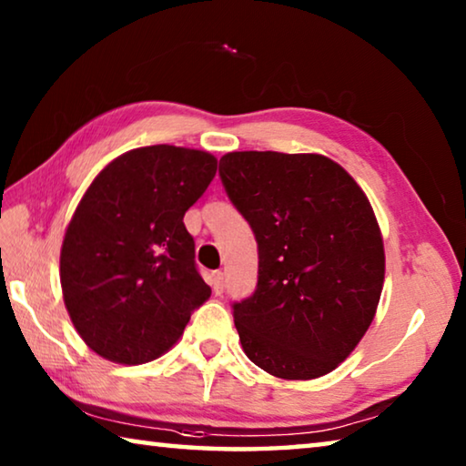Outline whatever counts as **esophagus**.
<instances>
[{
  "mask_svg": "<svg viewBox=\"0 0 466 466\" xmlns=\"http://www.w3.org/2000/svg\"><path fill=\"white\" fill-rule=\"evenodd\" d=\"M209 286H211V289H214L216 296L222 294V291H224V273L222 271H211Z\"/></svg>",
  "mask_w": 466,
  "mask_h": 466,
  "instance_id": "34e87169",
  "label": "esophagus"
}]
</instances>
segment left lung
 <instances>
[{"instance_id":"obj_1","label":"left lung","mask_w":466,"mask_h":466,"mask_svg":"<svg viewBox=\"0 0 466 466\" xmlns=\"http://www.w3.org/2000/svg\"><path fill=\"white\" fill-rule=\"evenodd\" d=\"M219 177L258 244L255 294L232 306L244 353L283 380L333 372L382 294L384 244L366 193L320 154L230 152Z\"/></svg>"}]
</instances>
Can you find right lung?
<instances>
[{
	"mask_svg": "<svg viewBox=\"0 0 466 466\" xmlns=\"http://www.w3.org/2000/svg\"><path fill=\"white\" fill-rule=\"evenodd\" d=\"M216 170L201 149L137 147L106 164L77 203L61 244L63 302L100 358H160L211 296L183 218Z\"/></svg>",
	"mask_w": 466,
	"mask_h": 466,
	"instance_id": "right-lung-1",
	"label": "right lung"
}]
</instances>
